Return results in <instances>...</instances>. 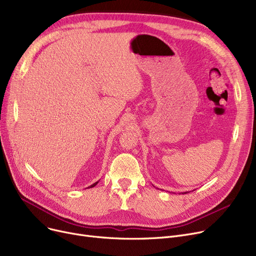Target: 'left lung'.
I'll list each match as a JSON object with an SVG mask.
<instances>
[{"label": "left lung", "instance_id": "1", "mask_svg": "<svg viewBox=\"0 0 256 256\" xmlns=\"http://www.w3.org/2000/svg\"><path fill=\"white\" fill-rule=\"evenodd\" d=\"M184 193H188V192H184Z\"/></svg>", "mask_w": 256, "mask_h": 256}]
</instances>
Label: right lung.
Listing matches in <instances>:
<instances>
[{
    "label": "right lung",
    "instance_id": "add662e5",
    "mask_svg": "<svg viewBox=\"0 0 256 256\" xmlns=\"http://www.w3.org/2000/svg\"><path fill=\"white\" fill-rule=\"evenodd\" d=\"M98 184V182H94V184H91V186H88V188H93V186H96V184Z\"/></svg>",
    "mask_w": 256,
    "mask_h": 256
}]
</instances>
